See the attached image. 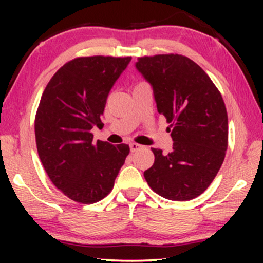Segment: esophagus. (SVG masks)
Instances as JSON below:
<instances>
[{"instance_id":"34e87169","label":"esophagus","mask_w":263,"mask_h":263,"mask_svg":"<svg viewBox=\"0 0 263 263\" xmlns=\"http://www.w3.org/2000/svg\"><path fill=\"white\" fill-rule=\"evenodd\" d=\"M142 147L143 146H141V144L138 143H135V142H131V143H129V149H131V152H136V151L141 149Z\"/></svg>"}]
</instances>
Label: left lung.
Listing matches in <instances>:
<instances>
[{
  "instance_id": "obj_1",
  "label": "left lung",
  "mask_w": 263,
  "mask_h": 263,
  "mask_svg": "<svg viewBox=\"0 0 263 263\" xmlns=\"http://www.w3.org/2000/svg\"><path fill=\"white\" fill-rule=\"evenodd\" d=\"M136 69L151 84L159 114L171 123L173 151L152 148L143 173L153 192L185 201L206 190L228 149V112L221 93L197 63L179 54L143 57Z\"/></svg>"
}]
</instances>
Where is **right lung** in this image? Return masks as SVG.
<instances>
[{
	"label": "right lung",
	"instance_id": "obj_1",
	"mask_svg": "<svg viewBox=\"0 0 263 263\" xmlns=\"http://www.w3.org/2000/svg\"><path fill=\"white\" fill-rule=\"evenodd\" d=\"M131 57H81L48 83L35 115L39 158L54 185L71 200L92 204L114 188L128 144L92 141L107 96Z\"/></svg>",
	"mask_w": 263,
	"mask_h": 263
}]
</instances>
